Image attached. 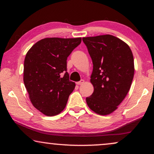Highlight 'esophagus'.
<instances>
[{
    "mask_svg": "<svg viewBox=\"0 0 154 154\" xmlns=\"http://www.w3.org/2000/svg\"><path fill=\"white\" fill-rule=\"evenodd\" d=\"M83 83H84V80H83V79H81V80L79 81V82H77V85H82Z\"/></svg>",
    "mask_w": 154,
    "mask_h": 154,
    "instance_id": "obj_1",
    "label": "esophagus"
}]
</instances>
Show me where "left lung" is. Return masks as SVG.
<instances>
[{
    "label": "left lung",
    "mask_w": 154,
    "mask_h": 154,
    "mask_svg": "<svg viewBox=\"0 0 154 154\" xmlns=\"http://www.w3.org/2000/svg\"><path fill=\"white\" fill-rule=\"evenodd\" d=\"M93 63L90 82L94 92L86 98L91 110L100 116L118 109L131 86L134 58L130 47L111 35L83 37Z\"/></svg>",
    "instance_id": "1"
}]
</instances>
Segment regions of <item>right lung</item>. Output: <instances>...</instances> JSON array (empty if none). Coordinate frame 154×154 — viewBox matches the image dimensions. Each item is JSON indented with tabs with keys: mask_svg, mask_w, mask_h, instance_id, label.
Here are the masks:
<instances>
[{
	"mask_svg": "<svg viewBox=\"0 0 154 154\" xmlns=\"http://www.w3.org/2000/svg\"><path fill=\"white\" fill-rule=\"evenodd\" d=\"M82 38H43L31 47L24 59V83L35 107L48 116L64 110L75 89L69 81L66 60Z\"/></svg>",
	"mask_w": 154,
	"mask_h": 154,
	"instance_id": "right-lung-1",
	"label": "right lung"
}]
</instances>
